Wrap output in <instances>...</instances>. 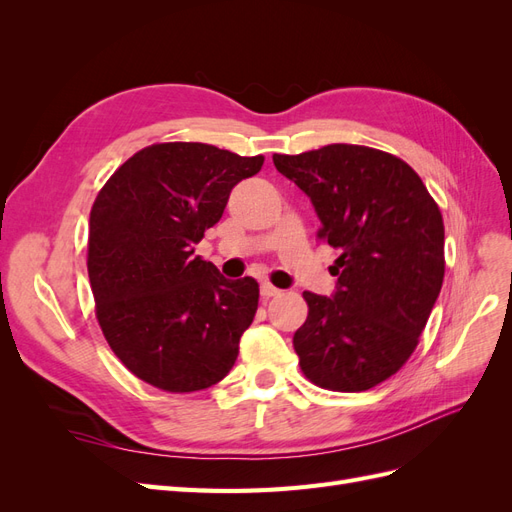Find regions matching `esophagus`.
<instances>
[{"label":"esophagus","instance_id":"obj_1","mask_svg":"<svg viewBox=\"0 0 512 512\" xmlns=\"http://www.w3.org/2000/svg\"><path fill=\"white\" fill-rule=\"evenodd\" d=\"M282 290L280 288H275L273 284H269V282H262L260 284V297L262 299H271V297H275V294H280Z\"/></svg>","mask_w":512,"mask_h":512}]
</instances>
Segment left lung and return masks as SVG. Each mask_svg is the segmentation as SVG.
<instances>
[{
  "label": "left lung",
  "instance_id": "left-lung-1",
  "mask_svg": "<svg viewBox=\"0 0 512 512\" xmlns=\"http://www.w3.org/2000/svg\"><path fill=\"white\" fill-rule=\"evenodd\" d=\"M312 200L318 237L337 247L331 297L303 292L294 333L303 374L329 391H367L391 378L418 344L444 280L442 213L414 170L391 153L327 145L273 156Z\"/></svg>",
  "mask_w": 512,
  "mask_h": 512
}]
</instances>
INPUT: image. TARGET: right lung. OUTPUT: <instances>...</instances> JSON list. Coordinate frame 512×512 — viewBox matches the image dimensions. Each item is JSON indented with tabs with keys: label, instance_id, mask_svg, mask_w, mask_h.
<instances>
[{
	"label": "right lung",
	"instance_id": "right-lung-1",
	"mask_svg": "<svg viewBox=\"0 0 512 512\" xmlns=\"http://www.w3.org/2000/svg\"><path fill=\"white\" fill-rule=\"evenodd\" d=\"M262 162L205 143H162L134 153L100 190L89 215V282L106 342L136 378L192 393L235 365L258 282L226 280L194 245Z\"/></svg>",
	"mask_w": 512,
	"mask_h": 512
}]
</instances>
